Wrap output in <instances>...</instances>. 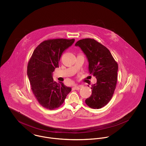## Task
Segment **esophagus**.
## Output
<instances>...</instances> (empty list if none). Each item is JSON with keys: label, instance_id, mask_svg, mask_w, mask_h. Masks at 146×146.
I'll list each match as a JSON object with an SVG mask.
<instances>
[{"label": "esophagus", "instance_id": "34e87169", "mask_svg": "<svg viewBox=\"0 0 146 146\" xmlns=\"http://www.w3.org/2000/svg\"><path fill=\"white\" fill-rule=\"evenodd\" d=\"M82 86H83L81 85H76L74 86V88L75 89H76V90H79Z\"/></svg>", "mask_w": 146, "mask_h": 146}]
</instances>
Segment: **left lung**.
I'll list each match as a JSON object with an SVG mask.
<instances>
[{
    "instance_id": "1",
    "label": "left lung",
    "mask_w": 146,
    "mask_h": 146,
    "mask_svg": "<svg viewBox=\"0 0 146 146\" xmlns=\"http://www.w3.org/2000/svg\"><path fill=\"white\" fill-rule=\"evenodd\" d=\"M89 61V72L96 77L97 82L92 85V94L86 99L89 107L99 109L105 106L114 94L117 82V62L105 46L94 39L85 38L76 42Z\"/></svg>"
}]
</instances>
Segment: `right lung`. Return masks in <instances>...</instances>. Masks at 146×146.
<instances>
[{"mask_svg": "<svg viewBox=\"0 0 146 146\" xmlns=\"http://www.w3.org/2000/svg\"><path fill=\"white\" fill-rule=\"evenodd\" d=\"M74 39H48L34 50L27 66V75L35 97L43 107L53 110L60 107L72 90L62 82L56 83L52 73L58 67L63 52Z\"/></svg>", "mask_w": 146, "mask_h": 146, "instance_id": "obj_1", "label": "right lung"}]
</instances>
